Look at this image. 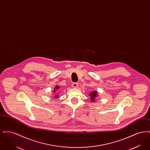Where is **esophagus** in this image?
I'll use <instances>...</instances> for the list:
<instances>
[{
    "label": "esophagus",
    "mask_w": 150,
    "mask_h": 150,
    "mask_svg": "<svg viewBox=\"0 0 150 150\" xmlns=\"http://www.w3.org/2000/svg\"><path fill=\"white\" fill-rule=\"evenodd\" d=\"M78 83H72V86L73 88H76V87H78Z\"/></svg>",
    "instance_id": "obj_1"
}]
</instances>
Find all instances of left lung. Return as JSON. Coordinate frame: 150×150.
I'll list each match as a JSON object with an SVG mask.
<instances>
[{
    "instance_id": "1",
    "label": "left lung",
    "mask_w": 150,
    "mask_h": 150,
    "mask_svg": "<svg viewBox=\"0 0 150 150\" xmlns=\"http://www.w3.org/2000/svg\"><path fill=\"white\" fill-rule=\"evenodd\" d=\"M97 92L96 91H93V92H91V93H89V96L91 97V101L92 102H94L95 101V99L97 97Z\"/></svg>"
}]
</instances>
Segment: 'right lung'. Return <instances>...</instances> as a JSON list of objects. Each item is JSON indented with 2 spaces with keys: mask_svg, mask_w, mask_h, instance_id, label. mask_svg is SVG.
<instances>
[{
  "mask_svg": "<svg viewBox=\"0 0 150 150\" xmlns=\"http://www.w3.org/2000/svg\"><path fill=\"white\" fill-rule=\"evenodd\" d=\"M59 89V86H56V88H55V89ZM55 89H54V91H53V92H56V90H55ZM58 95H57V94H56V96H55V97H56V98H57V97H58Z\"/></svg>",
  "mask_w": 150,
  "mask_h": 150,
  "instance_id": "right-lung-1",
  "label": "right lung"
}]
</instances>
